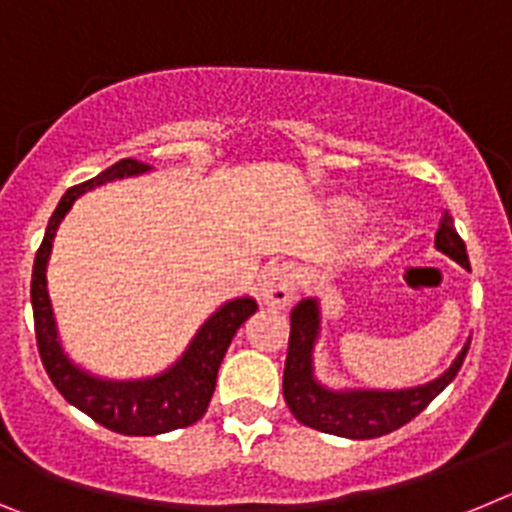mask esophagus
<instances>
[{"label":"esophagus","mask_w":512,"mask_h":512,"mask_svg":"<svg viewBox=\"0 0 512 512\" xmlns=\"http://www.w3.org/2000/svg\"><path fill=\"white\" fill-rule=\"evenodd\" d=\"M295 295V274L287 264L266 266L261 274V297L266 305L284 307Z\"/></svg>","instance_id":"esophagus-1"}]
</instances>
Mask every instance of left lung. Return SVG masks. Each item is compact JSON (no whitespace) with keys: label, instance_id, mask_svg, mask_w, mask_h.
Returning a JSON list of instances; mask_svg holds the SVG:
<instances>
[{"label":"left lung","instance_id":"obj_1","mask_svg":"<svg viewBox=\"0 0 512 512\" xmlns=\"http://www.w3.org/2000/svg\"><path fill=\"white\" fill-rule=\"evenodd\" d=\"M436 248L449 253L469 269L467 246L456 233L454 220L446 212L436 230ZM318 302L302 300L292 310V330H289V351L284 364V400L297 420L307 428L330 433L343 438H379L397 431L405 423L423 413L438 392L459 374L461 364L467 359L469 343L461 348L449 372L423 387L397 392H330L320 387L312 377V343L318 338Z\"/></svg>","mask_w":512,"mask_h":512}]
</instances>
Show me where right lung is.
<instances>
[{
    "mask_svg": "<svg viewBox=\"0 0 512 512\" xmlns=\"http://www.w3.org/2000/svg\"><path fill=\"white\" fill-rule=\"evenodd\" d=\"M151 166L138 161V158H120L102 174L71 187L58 202L56 212L48 220L45 238L35 253L33 282H30V300H33L35 318V341H38L40 361L45 372L56 384V390L71 402L81 413L97 420L99 425L122 436H156V433L176 431L197 423L207 413V405L212 400L217 382V369L223 364V356L233 341L235 330L241 328L259 305L251 297L233 300L207 320L194 336L187 354L179 359V364L171 366L169 372L153 379H140V382H107V379H94L89 374L79 372L56 341V323H53L51 300L45 289V264L51 256L53 235L61 225L63 215L71 210L81 194L99 187L112 179L122 176L143 174Z\"/></svg>",
    "mask_w": 512,
    "mask_h": 512,
    "instance_id": "add662e5",
    "label": "right lung"
}]
</instances>
